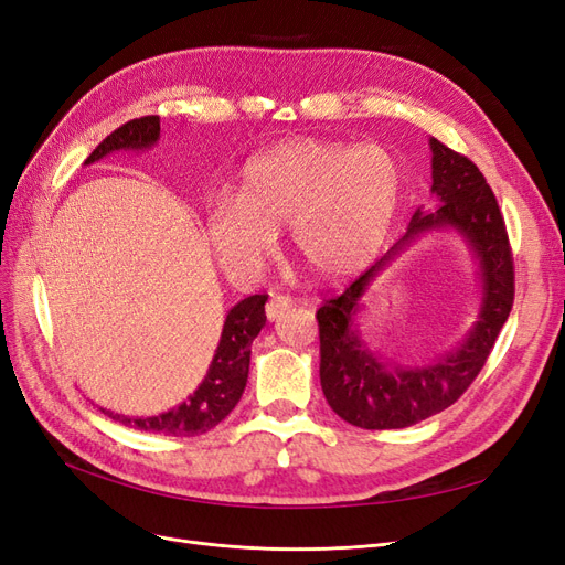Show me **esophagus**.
I'll use <instances>...</instances> for the list:
<instances>
[{"mask_svg": "<svg viewBox=\"0 0 565 565\" xmlns=\"http://www.w3.org/2000/svg\"><path fill=\"white\" fill-rule=\"evenodd\" d=\"M295 299L285 297V295H270L268 303H266V318L268 320H278L287 309H292Z\"/></svg>", "mask_w": 565, "mask_h": 565, "instance_id": "obj_1", "label": "esophagus"}]
</instances>
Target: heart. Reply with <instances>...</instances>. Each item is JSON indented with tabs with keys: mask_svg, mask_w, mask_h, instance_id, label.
Returning a JSON list of instances; mask_svg holds the SVG:
<instances>
[{
	"mask_svg": "<svg viewBox=\"0 0 565 565\" xmlns=\"http://www.w3.org/2000/svg\"><path fill=\"white\" fill-rule=\"evenodd\" d=\"M401 169L380 146L292 141L247 162L241 193L216 195L204 233L218 266L254 280L289 226L297 259L320 280L365 268L382 249L401 204Z\"/></svg>",
	"mask_w": 565,
	"mask_h": 565,
	"instance_id": "b5f03b06",
	"label": "heart"
}]
</instances>
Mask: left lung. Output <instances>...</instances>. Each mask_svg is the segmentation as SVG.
I'll return each instance as SVG.
<instances>
[{
    "label": "left lung",
    "instance_id": "left-lung-1",
    "mask_svg": "<svg viewBox=\"0 0 565 565\" xmlns=\"http://www.w3.org/2000/svg\"><path fill=\"white\" fill-rule=\"evenodd\" d=\"M429 143L438 207L417 210L401 241L316 313L322 393L341 419L361 429H405L450 407L483 370L514 306V256L494 193L469 158L438 139ZM436 227H455L475 252L484 287L482 313L466 341L438 362L419 369L384 364L354 330V313L379 270L415 236Z\"/></svg>",
    "mask_w": 565,
    "mask_h": 565
}]
</instances>
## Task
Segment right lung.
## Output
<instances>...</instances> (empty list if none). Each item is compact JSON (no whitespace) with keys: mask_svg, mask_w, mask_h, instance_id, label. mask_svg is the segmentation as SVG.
Segmentation results:
<instances>
[{"mask_svg":"<svg viewBox=\"0 0 565 565\" xmlns=\"http://www.w3.org/2000/svg\"><path fill=\"white\" fill-rule=\"evenodd\" d=\"M160 139V117L148 115L139 119H129L127 125L115 129L110 136L96 146L92 156L84 160V164H92L100 158H106L113 150H143L156 146ZM268 295H252L235 303L226 316L224 330L216 353L212 358V365L207 370V377L202 384L169 413L156 417H125L104 409L108 417L115 422L131 426V429L150 431V434H164V436H193L214 429V426L231 415V409L241 401L247 374H249V355H252V341L262 332L266 324V303Z\"/></svg>","mask_w":565,"mask_h":565,"instance_id":"1","label":"right lung"}]
</instances>
